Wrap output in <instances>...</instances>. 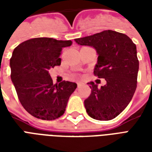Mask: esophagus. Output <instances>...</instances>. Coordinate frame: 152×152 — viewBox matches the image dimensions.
<instances>
[{
    "label": "esophagus",
    "instance_id": "1",
    "mask_svg": "<svg viewBox=\"0 0 152 152\" xmlns=\"http://www.w3.org/2000/svg\"><path fill=\"white\" fill-rule=\"evenodd\" d=\"M83 86V84L81 82H78L77 83V87L79 88V87H80V86Z\"/></svg>",
    "mask_w": 152,
    "mask_h": 152
}]
</instances>
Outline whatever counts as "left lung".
<instances>
[{
  "instance_id": "left-lung-1",
  "label": "left lung",
  "mask_w": 152,
  "mask_h": 152,
  "mask_svg": "<svg viewBox=\"0 0 152 152\" xmlns=\"http://www.w3.org/2000/svg\"><path fill=\"white\" fill-rule=\"evenodd\" d=\"M75 40L97 50L99 57L94 74L107 81L100 89L89 83L91 94L85 100L86 112L95 120H112L127 107L137 88L139 62L136 45L125 34L112 30Z\"/></svg>"
}]
</instances>
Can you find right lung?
<instances>
[{"label": "right lung", "instance_id": "1", "mask_svg": "<svg viewBox=\"0 0 152 152\" xmlns=\"http://www.w3.org/2000/svg\"><path fill=\"white\" fill-rule=\"evenodd\" d=\"M72 40L32 38L19 44L10 58L12 82L22 106L34 117L53 121L63 115L76 83L53 85L49 70L59 66L62 50Z\"/></svg>", "mask_w": 152, "mask_h": 152}]
</instances>
